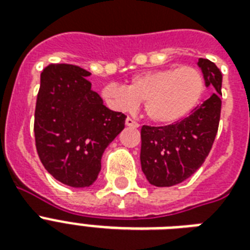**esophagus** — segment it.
<instances>
[{"instance_id":"obj_1","label":"esophagus","mask_w":250,"mask_h":250,"mask_svg":"<svg viewBox=\"0 0 250 250\" xmlns=\"http://www.w3.org/2000/svg\"><path fill=\"white\" fill-rule=\"evenodd\" d=\"M125 125H128V127H133V128H137V127H139V123L133 121L132 118L128 117L127 119H125Z\"/></svg>"}]
</instances>
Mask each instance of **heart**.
Wrapping results in <instances>:
<instances>
[{
  "mask_svg": "<svg viewBox=\"0 0 250 250\" xmlns=\"http://www.w3.org/2000/svg\"><path fill=\"white\" fill-rule=\"evenodd\" d=\"M205 89L202 72L193 66L153 70L135 76L127 86L107 84L102 89L106 104L118 111H132L139 102L156 125L182 121L198 105Z\"/></svg>",
  "mask_w": 250,
  "mask_h": 250,
  "instance_id": "obj_1",
  "label": "heart"
}]
</instances>
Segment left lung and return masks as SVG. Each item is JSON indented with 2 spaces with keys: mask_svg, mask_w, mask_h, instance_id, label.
<instances>
[{
  "mask_svg": "<svg viewBox=\"0 0 250 250\" xmlns=\"http://www.w3.org/2000/svg\"><path fill=\"white\" fill-rule=\"evenodd\" d=\"M205 85L215 89L189 117L164 127L143 125L141 170L152 186L171 187L184 182L209 156L221 118L222 72L211 61L200 58Z\"/></svg>",
  "mask_w": 250,
  "mask_h": 250,
  "instance_id": "1",
  "label": "left lung"
}]
</instances>
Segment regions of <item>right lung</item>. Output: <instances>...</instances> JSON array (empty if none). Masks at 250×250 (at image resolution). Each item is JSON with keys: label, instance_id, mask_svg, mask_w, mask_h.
Listing matches in <instances>:
<instances>
[{"label": "right lung", "instance_id": "right-lung-1", "mask_svg": "<svg viewBox=\"0 0 250 250\" xmlns=\"http://www.w3.org/2000/svg\"><path fill=\"white\" fill-rule=\"evenodd\" d=\"M74 64H49L41 72L35 110V141L41 164L58 182L74 188L92 186L102 154L125 128V115L107 109Z\"/></svg>", "mask_w": 250, "mask_h": 250}]
</instances>
